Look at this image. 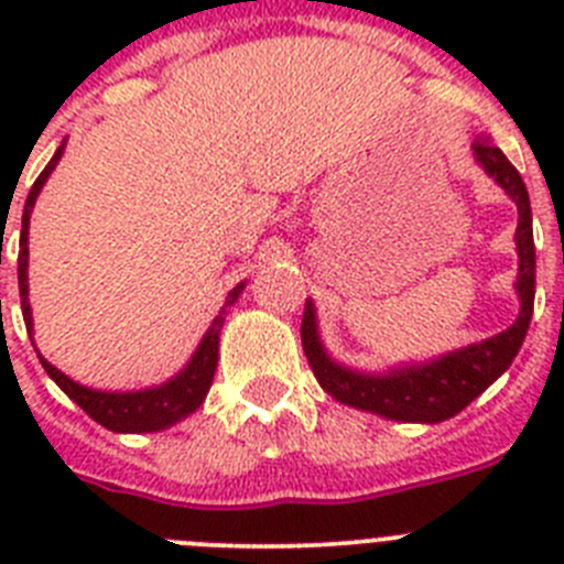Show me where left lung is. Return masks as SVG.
Returning a JSON list of instances; mask_svg holds the SVG:
<instances>
[{
    "label": "left lung",
    "mask_w": 564,
    "mask_h": 564,
    "mask_svg": "<svg viewBox=\"0 0 564 564\" xmlns=\"http://www.w3.org/2000/svg\"><path fill=\"white\" fill-rule=\"evenodd\" d=\"M475 158L488 177H495L511 200L517 203L520 223H517V251H520V273H517V293H520V316L508 330L486 338L480 344H468L463 350L446 352L426 364H406L383 376L356 372L350 367L333 361L318 341L316 311L313 302L305 305L302 316V347L311 361V370L322 390L336 401L356 406V410L376 412L390 421L406 423H441L466 410L482 390H488L502 372L511 367L514 356L525 341L531 313H534L536 285V253L534 228H531V200L520 172L511 166L506 154L480 134L475 143Z\"/></svg>",
    "instance_id": "obj_1"
}]
</instances>
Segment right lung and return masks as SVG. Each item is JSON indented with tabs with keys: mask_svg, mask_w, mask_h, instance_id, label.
<instances>
[{
	"mask_svg": "<svg viewBox=\"0 0 564 564\" xmlns=\"http://www.w3.org/2000/svg\"><path fill=\"white\" fill-rule=\"evenodd\" d=\"M64 143L56 149V154L50 158V163L44 166V172L39 174L33 188H30L28 200H24V214H22V237H19V296H22V316L24 327L33 336V313H30L28 302V228H30V212L36 206V197L42 192V186L47 183L50 172L56 169V163L62 161ZM246 285H237L226 299V307H231L239 299ZM226 307L220 311V316L214 318L212 327L203 336L200 347L194 350L192 361L183 367L174 378H169L161 387H149V390L138 392H101L82 387L78 381L64 376L62 370H56L47 358L39 352V361H42L44 372H47L53 381L67 392L73 401L87 412L93 421H98L104 430L109 432H158L166 430L172 423L183 421L186 415H192L194 410H200L203 398H206L208 387L214 381V370H217V356H220V330L226 325ZM36 347V344H33Z\"/></svg>",
	"mask_w": 564,
	"mask_h": 564,
	"instance_id": "right-lung-1",
	"label": "right lung"
}]
</instances>
